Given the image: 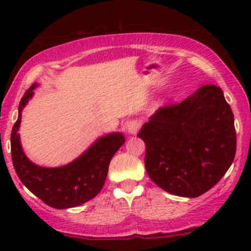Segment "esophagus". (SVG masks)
Here are the masks:
<instances>
[{"label": "esophagus", "instance_id": "34e87169", "mask_svg": "<svg viewBox=\"0 0 251 251\" xmlns=\"http://www.w3.org/2000/svg\"><path fill=\"white\" fill-rule=\"evenodd\" d=\"M141 127V123L138 120H132V121H128L126 124V130H127L128 135H136L138 132Z\"/></svg>", "mask_w": 251, "mask_h": 251}]
</instances>
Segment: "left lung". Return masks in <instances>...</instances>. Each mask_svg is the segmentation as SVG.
Instances as JSON below:
<instances>
[{"label":"left lung","instance_id":"obj_1","mask_svg":"<svg viewBox=\"0 0 251 251\" xmlns=\"http://www.w3.org/2000/svg\"><path fill=\"white\" fill-rule=\"evenodd\" d=\"M146 170L164 191L197 198L211 189L233 163L234 116L224 92L205 85L178 104L159 108L142 126Z\"/></svg>","mask_w":251,"mask_h":251}]
</instances>
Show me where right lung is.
Returning a JSON list of instances; mask_svg holds the SVG:
<instances>
[{"label": "right lung", "instance_id": "right-lung-1", "mask_svg": "<svg viewBox=\"0 0 251 251\" xmlns=\"http://www.w3.org/2000/svg\"><path fill=\"white\" fill-rule=\"evenodd\" d=\"M36 83L23 96L18 120L12 128L11 153L13 166L22 183L54 209L78 206L95 198L104 186L109 163L118 149L125 143L120 132L102 136L78 158L59 168H42L29 160L20 143L19 131L22 111L34 96Z\"/></svg>", "mask_w": 251, "mask_h": 251}]
</instances>
